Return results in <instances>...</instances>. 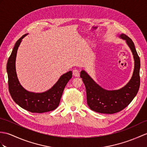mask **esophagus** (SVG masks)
<instances>
[{
	"mask_svg": "<svg viewBox=\"0 0 147 147\" xmlns=\"http://www.w3.org/2000/svg\"><path fill=\"white\" fill-rule=\"evenodd\" d=\"M73 76H76V77L80 76V72H79V71H78V70L76 69H74L73 70Z\"/></svg>",
	"mask_w": 147,
	"mask_h": 147,
	"instance_id": "obj_1",
	"label": "esophagus"
}]
</instances>
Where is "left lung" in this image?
Returning <instances> with one entry per match:
<instances>
[{"mask_svg":"<svg viewBox=\"0 0 147 147\" xmlns=\"http://www.w3.org/2000/svg\"><path fill=\"white\" fill-rule=\"evenodd\" d=\"M121 38L126 40L134 55L135 68L129 83L121 89L108 91L102 88L91 79L85 71H82L80 77L86 87L87 103L91 110L98 113L113 114L123 110L131 103L137 94L140 84V61L132 40L122 34Z\"/></svg>","mask_w":147,"mask_h":147,"instance_id":"8db88e82","label":"left lung"}]
</instances>
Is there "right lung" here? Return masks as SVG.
<instances>
[{"instance_id": "add662e5", "label": "right lung", "mask_w": 147, "mask_h": 147, "mask_svg": "<svg viewBox=\"0 0 147 147\" xmlns=\"http://www.w3.org/2000/svg\"><path fill=\"white\" fill-rule=\"evenodd\" d=\"M26 35H23L16 42L7 64L9 93L13 100L27 111L37 113L53 111L59 106L64 88L72 78V72L69 71L62 75L53 88L44 93H34L26 91L20 84L16 71L17 51Z\"/></svg>"}]
</instances>
